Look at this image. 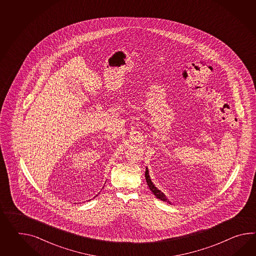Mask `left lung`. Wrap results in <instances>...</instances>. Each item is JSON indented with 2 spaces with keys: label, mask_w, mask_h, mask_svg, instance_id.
<instances>
[{
  "label": "left lung",
  "mask_w": 256,
  "mask_h": 256,
  "mask_svg": "<svg viewBox=\"0 0 256 256\" xmlns=\"http://www.w3.org/2000/svg\"><path fill=\"white\" fill-rule=\"evenodd\" d=\"M145 178H146V182H147L148 186L150 188L152 192L156 195V197L157 199L161 200L162 202H168L170 204H172L171 202L166 198V196L164 195V194H162V192H161L159 188H157L154 186V184L152 183V181L150 180V174H149V170H148L147 168H146V170H145Z\"/></svg>",
  "instance_id": "obj_1"
}]
</instances>
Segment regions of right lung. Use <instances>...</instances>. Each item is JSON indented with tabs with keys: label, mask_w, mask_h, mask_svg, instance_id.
<instances>
[{
	"label": "right lung",
	"mask_w": 256,
	"mask_h": 256,
	"mask_svg": "<svg viewBox=\"0 0 256 256\" xmlns=\"http://www.w3.org/2000/svg\"><path fill=\"white\" fill-rule=\"evenodd\" d=\"M96 196H97V195H96Z\"/></svg>",
	"instance_id": "obj_1"
}]
</instances>
